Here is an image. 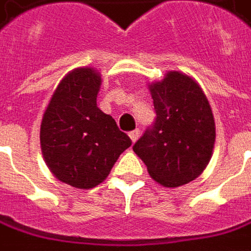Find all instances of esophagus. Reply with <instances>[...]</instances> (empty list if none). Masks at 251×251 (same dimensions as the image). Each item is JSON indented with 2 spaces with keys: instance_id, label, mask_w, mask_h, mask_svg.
Instances as JSON below:
<instances>
[{
  "instance_id": "obj_1",
  "label": "esophagus",
  "mask_w": 251,
  "mask_h": 251,
  "mask_svg": "<svg viewBox=\"0 0 251 251\" xmlns=\"http://www.w3.org/2000/svg\"><path fill=\"white\" fill-rule=\"evenodd\" d=\"M140 136V130L139 129H136V130H133V132L129 133V137L132 140V143H136V140L139 139Z\"/></svg>"
}]
</instances>
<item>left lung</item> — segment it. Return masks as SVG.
Returning a JSON list of instances; mask_svg holds the SVG:
<instances>
[{
  "label": "left lung",
  "instance_id": "left-lung-1",
  "mask_svg": "<svg viewBox=\"0 0 251 251\" xmlns=\"http://www.w3.org/2000/svg\"><path fill=\"white\" fill-rule=\"evenodd\" d=\"M148 88L156 119L133 151L156 183L177 188L199 177L210 162L216 141L213 111L201 85L181 71H168Z\"/></svg>",
  "mask_w": 251,
  "mask_h": 251
}]
</instances>
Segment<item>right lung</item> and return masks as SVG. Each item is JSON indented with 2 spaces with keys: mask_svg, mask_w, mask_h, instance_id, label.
Returning <instances> with one entry per match:
<instances>
[{
  "mask_svg": "<svg viewBox=\"0 0 251 251\" xmlns=\"http://www.w3.org/2000/svg\"><path fill=\"white\" fill-rule=\"evenodd\" d=\"M101 75L78 67L64 75L41 122V151L52 175L78 190L103 183L114 163L132 146L111 115L97 107Z\"/></svg>",
  "mask_w": 251,
  "mask_h": 251,
  "instance_id": "obj_1",
  "label": "right lung"
}]
</instances>
